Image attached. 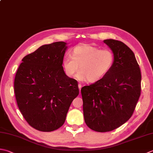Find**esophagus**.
I'll return each instance as SVG.
<instances>
[{
	"label": "esophagus",
	"mask_w": 153,
	"mask_h": 153,
	"mask_svg": "<svg viewBox=\"0 0 153 153\" xmlns=\"http://www.w3.org/2000/svg\"><path fill=\"white\" fill-rule=\"evenodd\" d=\"M78 88H79V92H81V89H82V85L78 84Z\"/></svg>",
	"instance_id": "34e87169"
}]
</instances>
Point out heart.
<instances>
[{
    "instance_id": "obj_1",
    "label": "heart",
    "mask_w": 153,
    "mask_h": 153,
    "mask_svg": "<svg viewBox=\"0 0 153 153\" xmlns=\"http://www.w3.org/2000/svg\"><path fill=\"white\" fill-rule=\"evenodd\" d=\"M114 63V54L109 50H101L90 44H83L73 50L72 56H65L62 60L65 74L74 77L94 83L100 80L111 70Z\"/></svg>"
}]
</instances>
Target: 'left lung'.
<instances>
[{
	"instance_id": "1",
	"label": "left lung",
	"mask_w": 153,
	"mask_h": 153,
	"mask_svg": "<svg viewBox=\"0 0 153 153\" xmlns=\"http://www.w3.org/2000/svg\"><path fill=\"white\" fill-rule=\"evenodd\" d=\"M114 63L102 78L81 89L84 120L97 132L119 127L132 116L140 95L141 74L134 53L121 41L107 39Z\"/></svg>"
}]
</instances>
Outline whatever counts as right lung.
Instances as JSON below:
<instances>
[{
  "label": "right lung",
  "mask_w": 153,
  "mask_h": 153,
  "mask_svg": "<svg viewBox=\"0 0 153 153\" xmlns=\"http://www.w3.org/2000/svg\"><path fill=\"white\" fill-rule=\"evenodd\" d=\"M66 43L43 45L24 57L15 76L18 107L27 123L43 132L64 125L73 100L79 94L77 82L62 66Z\"/></svg>",
  "instance_id": "1"
}]
</instances>
